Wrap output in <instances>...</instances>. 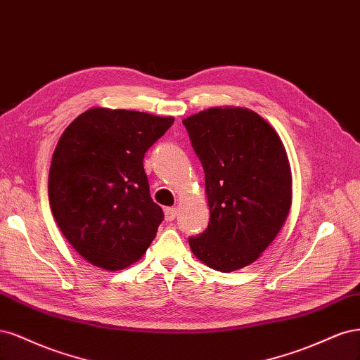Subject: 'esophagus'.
<instances>
[{"mask_svg": "<svg viewBox=\"0 0 360 360\" xmlns=\"http://www.w3.org/2000/svg\"><path fill=\"white\" fill-rule=\"evenodd\" d=\"M178 211L176 207H166L165 210V217H166V221H173V219L176 218Z\"/></svg>", "mask_w": 360, "mask_h": 360, "instance_id": "esophagus-1", "label": "esophagus"}]
</instances>
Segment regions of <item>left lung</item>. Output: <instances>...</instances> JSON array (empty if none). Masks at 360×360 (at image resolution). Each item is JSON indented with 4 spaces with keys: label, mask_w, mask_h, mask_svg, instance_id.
<instances>
[{
    "label": "left lung",
    "mask_w": 360,
    "mask_h": 360,
    "mask_svg": "<svg viewBox=\"0 0 360 360\" xmlns=\"http://www.w3.org/2000/svg\"><path fill=\"white\" fill-rule=\"evenodd\" d=\"M205 170L211 218L188 239L210 268L231 272L256 262L285 223L292 175L281 139L256 112L212 108L182 121Z\"/></svg>",
    "instance_id": "obj_1"
}]
</instances>
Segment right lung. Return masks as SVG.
Returning <instances> with one entry per match:
<instances>
[{
	"mask_svg": "<svg viewBox=\"0 0 360 360\" xmlns=\"http://www.w3.org/2000/svg\"><path fill=\"white\" fill-rule=\"evenodd\" d=\"M172 117L94 108L67 127L49 172L58 227L85 260L108 271L137 262L165 218L143 169L146 150Z\"/></svg>",
	"mask_w": 360,
	"mask_h": 360,
	"instance_id": "add662e5",
	"label": "right lung"
}]
</instances>
